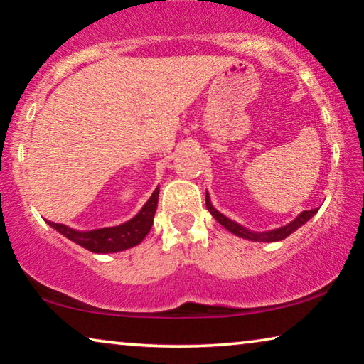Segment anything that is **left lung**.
<instances>
[{
	"label": "left lung",
	"instance_id": "1",
	"mask_svg": "<svg viewBox=\"0 0 364 364\" xmlns=\"http://www.w3.org/2000/svg\"><path fill=\"white\" fill-rule=\"evenodd\" d=\"M205 203H207V208H208V212L212 213V217H215V220H217L220 225H223L226 230L231 231V233L240 236V238H245L250 241H261V243H272V241H281L284 238H287L289 235L294 233V231L300 228V226L307 223V221L318 212V208L307 210V212H302L296 220H292L291 223H287L286 226H281V228H276L271 231H262V233H256V231L247 230V228H245V226H241L240 223H236V221L230 220L228 217H225L223 213H220L218 210L213 207L212 202H210L208 193L205 195Z\"/></svg>",
	"mask_w": 364,
	"mask_h": 364
}]
</instances>
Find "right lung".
Segmentation results:
<instances>
[{"label":"right lung","mask_w":364,"mask_h":364,"mask_svg":"<svg viewBox=\"0 0 364 364\" xmlns=\"http://www.w3.org/2000/svg\"><path fill=\"white\" fill-rule=\"evenodd\" d=\"M157 198H159V187L156 188L149 200L143 205L136 217L129 221H124L118 226H108V228H98L90 231H77L70 226L47 221L52 228L59 231L73 243L80 245L92 252H118L128 247L139 245L149 233L152 223H154V213L157 210Z\"/></svg>","instance_id":"add662e5"}]
</instances>
